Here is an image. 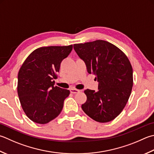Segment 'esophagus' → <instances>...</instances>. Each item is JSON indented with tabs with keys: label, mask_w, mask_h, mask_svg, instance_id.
Masks as SVG:
<instances>
[{
	"label": "esophagus",
	"mask_w": 154,
	"mask_h": 154,
	"mask_svg": "<svg viewBox=\"0 0 154 154\" xmlns=\"http://www.w3.org/2000/svg\"><path fill=\"white\" fill-rule=\"evenodd\" d=\"M79 91H80L79 90L76 89L71 88V89H70V92H71V93H73V94H75V93H79Z\"/></svg>",
	"instance_id": "esophagus-1"
}]
</instances>
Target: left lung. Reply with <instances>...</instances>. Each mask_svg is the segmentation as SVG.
<instances>
[{
  "mask_svg": "<svg viewBox=\"0 0 154 154\" xmlns=\"http://www.w3.org/2000/svg\"><path fill=\"white\" fill-rule=\"evenodd\" d=\"M74 49L85 62L87 72L95 75L98 91L86 89L87 101L81 108L96 122L106 123L118 116L131 95L133 69L128 58L115 45L103 40L75 44Z\"/></svg>",
  "mask_w": 154,
  "mask_h": 154,
  "instance_id": "left-lung-1",
  "label": "left lung"
}]
</instances>
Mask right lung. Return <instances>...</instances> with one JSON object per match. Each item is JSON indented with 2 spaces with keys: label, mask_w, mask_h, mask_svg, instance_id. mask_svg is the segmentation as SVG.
Instances as JSON below:
<instances>
[{
  "label": "right lung",
  "mask_w": 154,
  "mask_h": 154,
  "mask_svg": "<svg viewBox=\"0 0 154 154\" xmlns=\"http://www.w3.org/2000/svg\"><path fill=\"white\" fill-rule=\"evenodd\" d=\"M73 49L69 46L40 47L30 54L18 74L17 91L23 111L29 118L45 124L61 112L69 90L54 86L63 59Z\"/></svg>",
  "instance_id": "obj_1"
}]
</instances>
